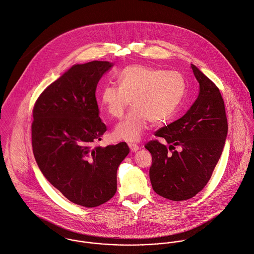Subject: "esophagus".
Wrapping results in <instances>:
<instances>
[{
	"instance_id": "esophagus-1",
	"label": "esophagus",
	"mask_w": 254,
	"mask_h": 254,
	"mask_svg": "<svg viewBox=\"0 0 254 254\" xmlns=\"http://www.w3.org/2000/svg\"><path fill=\"white\" fill-rule=\"evenodd\" d=\"M128 147H129L131 152H135V151H137L139 149V146L134 144V143H128Z\"/></svg>"
}]
</instances>
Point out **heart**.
Segmentation results:
<instances>
[{
	"mask_svg": "<svg viewBox=\"0 0 254 254\" xmlns=\"http://www.w3.org/2000/svg\"><path fill=\"white\" fill-rule=\"evenodd\" d=\"M119 86L107 84L99 104L112 118H121L129 102L132 110L116 126L114 135L127 141H137L148 124L170 119L178 110L186 92L183 75L142 64H131L117 75Z\"/></svg>",
	"mask_w": 254,
	"mask_h": 254,
	"instance_id": "heart-1",
	"label": "heart"
}]
</instances>
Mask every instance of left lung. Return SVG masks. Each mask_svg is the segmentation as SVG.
I'll return each instance as SVG.
<instances>
[{
  "mask_svg": "<svg viewBox=\"0 0 254 254\" xmlns=\"http://www.w3.org/2000/svg\"><path fill=\"white\" fill-rule=\"evenodd\" d=\"M191 68L199 83L197 99L181 119L155 132L170 144L169 149L158 140L145 144L152 155L149 177L153 190L174 201L190 199L202 190L221 157L228 133L219 88L194 64ZM175 146H181L182 151H175Z\"/></svg>",
  "mask_w": 254,
  "mask_h": 254,
  "instance_id": "obj_1",
  "label": "left lung"
}]
</instances>
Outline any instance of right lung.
Wrapping results in <instances>:
<instances>
[{
	"mask_svg": "<svg viewBox=\"0 0 254 254\" xmlns=\"http://www.w3.org/2000/svg\"><path fill=\"white\" fill-rule=\"evenodd\" d=\"M112 66L102 61L72 65L33 108L32 148L40 171L65 198L87 208L115 195L118 167L129 153L126 142L94 145L107 130L95 92Z\"/></svg>",
	"mask_w": 254,
	"mask_h": 254,
	"instance_id": "1",
	"label": "right lung"
}]
</instances>
